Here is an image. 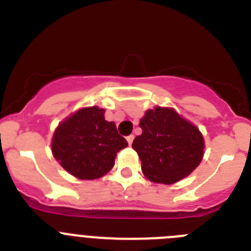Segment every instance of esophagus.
I'll use <instances>...</instances> for the list:
<instances>
[{"mask_svg":"<svg viewBox=\"0 0 251 251\" xmlns=\"http://www.w3.org/2000/svg\"><path fill=\"white\" fill-rule=\"evenodd\" d=\"M133 139H134V136H133V134H130V136L127 137V141H128V143H129V145H132V143H133Z\"/></svg>","mask_w":251,"mask_h":251,"instance_id":"esophagus-1","label":"esophagus"}]
</instances>
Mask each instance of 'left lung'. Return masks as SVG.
Returning a JSON list of instances; mask_svg holds the SVG:
<instances>
[{
	"mask_svg": "<svg viewBox=\"0 0 251 251\" xmlns=\"http://www.w3.org/2000/svg\"><path fill=\"white\" fill-rule=\"evenodd\" d=\"M139 127L142 134L134 138L132 147L150 181L171 185L200 165L205 148L202 134L174 109L156 106L147 110Z\"/></svg>",
	"mask_w": 251,
	"mask_h": 251,
	"instance_id": "obj_1",
	"label": "left lung"
}]
</instances>
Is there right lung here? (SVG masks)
Returning a JSON list of instances; mask_svg holds the SVG:
<instances>
[{"instance_id": "1", "label": "right lung", "mask_w": 251, "mask_h": 251, "mask_svg": "<svg viewBox=\"0 0 251 251\" xmlns=\"http://www.w3.org/2000/svg\"><path fill=\"white\" fill-rule=\"evenodd\" d=\"M128 146L104 109L90 106L77 110L59 124L52 137V154L73 176L95 179L114 166L117 153Z\"/></svg>"}]
</instances>
